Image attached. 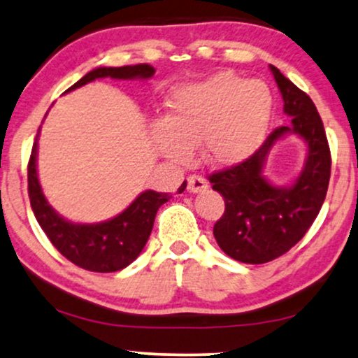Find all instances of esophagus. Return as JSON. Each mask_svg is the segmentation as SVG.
Masks as SVG:
<instances>
[{"label": "esophagus", "instance_id": "obj_1", "mask_svg": "<svg viewBox=\"0 0 358 358\" xmlns=\"http://www.w3.org/2000/svg\"><path fill=\"white\" fill-rule=\"evenodd\" d=\"M209 187V184H207V180L202 178V176H189L187 178V191L192 192V194H197V192H202L206 191V189Z\"/></svg>", "mask_w": 358, "mask_h": 358}]
</instances>
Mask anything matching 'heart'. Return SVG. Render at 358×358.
Segmentation results:
<instances>
[{
	"mask_svg": "<svg viewBox=\"0 0 358 358\" xmlns=\"http://www.w3.org/2000/svg\"><path fill=\"white\" fill-rule=\"evenodd\" d=\"M271 113L272 96L264 83L217 73L174 91L166 119L152 126L154 144L172 161H186L199 144L207 164L236 166L262 143Z\"/></svg>",
	"mask_w": 358,
	"mask_h": 358,
	"instance_id": "1",
	"label": "heart"
}]
</instances>
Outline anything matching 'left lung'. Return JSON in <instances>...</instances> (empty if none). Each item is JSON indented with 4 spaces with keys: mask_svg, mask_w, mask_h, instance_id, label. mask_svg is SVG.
<instances>
[{
    "mask_svg": "<svg viewBox=\"0 0 358 358\" xmlns=\"http://www.w3.org/2000/svg\"><path fill=\"white\" fill-rule=\"evenodd\" d=\"M271 71L284 101L287 126L277 127L249 159L209 178L226 210L214 226V237L229 257L244 264H266L284 255L306 236L327 196L330 149L315 104L275 66ZM287 134L308 145L301 174L290 187H273L263 176L268 152Z\"/></svg>",
    "mask_w": 358,
    "mask_h": 358,
    "instance_id": "left-lung-1",
    "label": "left lung"
}]
</instances>
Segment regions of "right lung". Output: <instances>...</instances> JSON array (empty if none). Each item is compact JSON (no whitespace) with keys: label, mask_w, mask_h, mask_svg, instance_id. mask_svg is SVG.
Returning <instances> with one entry per match:
<instances>
[{"label":"right lung","mask_w":358,"mask_h":358,"mask_svg":"<svg viewBox=\"0 0 358 358\" xmlns=\"http://www.w3.org/2000/svg\"><path fill=\"white\" fill-rule=\"evenodd\" d=\"M154 73L156 69L151 64L96 68L74 83L66 92L78 90L94 79H149ZM38 138L39 131L28 164V194L34 217L51 244L78 267L91 272H116L134 262L151 236L159 207L171 199V194L144 191L116 217L98 224L71 222L61 217L48 204L43 194L36 169ZM186 186L184 180L178 192H182Z\"/></svg>","instance_id":"1"}]
</instances>
